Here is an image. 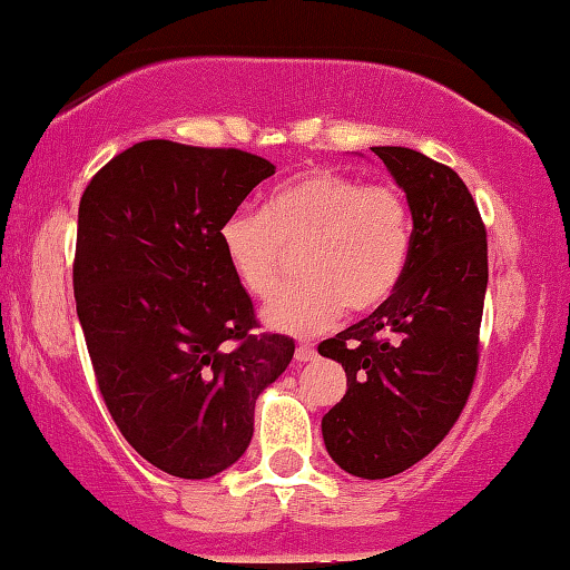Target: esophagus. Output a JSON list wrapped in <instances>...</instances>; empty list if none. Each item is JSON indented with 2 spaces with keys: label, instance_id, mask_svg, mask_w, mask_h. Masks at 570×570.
Returning <instances> with one entry per match:
<instances>
[{
  "label": "esophagus",
  "instance_id": "1",
  "mask_svg": "<svg viewBox=\"0 0 570 570\" xmlns=\"http://www.w3.org/2000/svg\"><path fill=\"white\" fill-rule=\"evenodd\" d=\"M313 358H315V346H313V343H307V341L297 343V348H295V361L305 363V361H313Z\"/></svg>",
  "mask_w": 570,
  "mask_h": 570
}]
</instances>
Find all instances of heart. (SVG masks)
Segmentation results:
<instances>
[{"instance_id": "heart-1", "label": "heart", "mask_w": 570, "mask_h": 570, "mask_svg": "<svg viewBox=\"0 0 570 570\" xmlns=\"http://www.w3.org/2000/svg\"><path fill=\"white\" fill-rule=\"evenodd\" d=\"M219 245L232 275L255 297L273 291L287 252H301V277L269 295L263 318L279 333L313 335L338 321L343 307L368 313L394 295L412 257L414 222L396 186L311 169L275 186L263 212H232Z\"/></svg>"}]
</instances>
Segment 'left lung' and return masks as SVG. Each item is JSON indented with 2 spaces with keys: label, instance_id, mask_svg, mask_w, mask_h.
Instances as JSON below:
<instances>
[{
  "label": "left lung",
  "instance_id": "8db88e82",
  "mask_svg": "<svg viewBox=\"0 0 570 570\" xmlns=\"http://www.w3.org/2000/svg\"><path fill=\"white\" fill-rule=\"evenodd\" d=\"M371 151L406 194L412 257L384 305L318 346L348 379L321 426L341 470L384 480L424 460L468 404L480 361L488 232L450 166L414 148Z\"/></svg>",
  "mask_w": 570,
  "mask_h": 570
}]
</instances>
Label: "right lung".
I'll use <instances>...</instances> for the list:
<instances>
[{
    "mask_svg": "<svg viewBox=\"0 0 570 570\" xmlns=\"http://www.w3.org/2000/svg\"><path fill=\"white\" fill-rule=\"evenodd\" d=\"M267 158L141 141L102 166L78 209L72 291L98 389L120 434L166 474L207 480L255 432V401L293 361L257 328L219 245Z\"/></svg>",
    "mask_w": 570,
    "mask_h": 570,
    "instance_id": "1",
    "label": "right lung"
}]
</instances>
